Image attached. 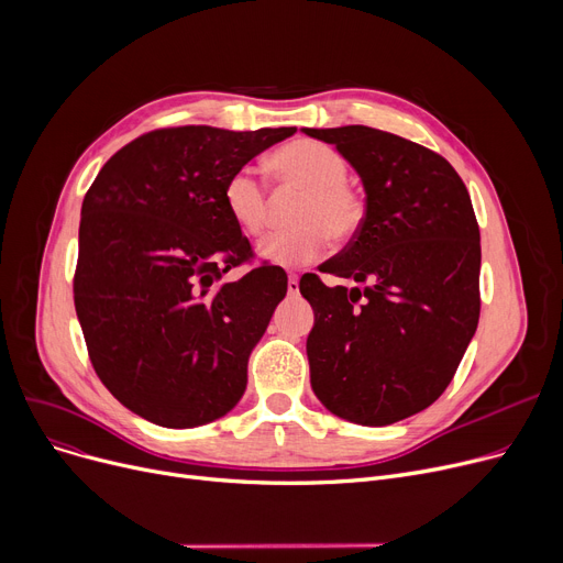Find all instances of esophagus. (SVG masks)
Listing matches in <instances>:
<instances>
[{
	"mask_svg": "<svg viewBox=\"0 0 563 563\" xmlns=\"http://www.w3.org/2000/svg\"><path fill=\"white\" fill-rule=\"evenodd\" d=\"M287 291L289 294H299V278L297 276H289L287 278Z\"/></svg>",
	"mask_w": 563,
	"mask_h": 563,
	"instance_id": "obj_1",
	"label": "esophagus"
}]
</instances>
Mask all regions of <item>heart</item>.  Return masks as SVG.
<instances>
[{"instance_id": "b5f03b06", "label": "heart", "mask_w": 563, "mask_h": 563, "mask_svg": "<svg viewBox=\"0 0 563 563\" xmlns=\"http://www.w3.org/2000/svg\"><path fill=\"white\" fill-rule=\"evenodd\" d=\"M280 187L303 191L291 212L294 228L260 242L257 257L283 269L314 262L329 244L346 242L363 223V198L346 185L349 164L333 145L294 139L269 157ZM223 207L244 234H260L266 217V189L253 168L234 170L223 185Z\"/></svg>"}]
</instances>
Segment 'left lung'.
Instances as JSON below:
<instances>
[{
    "label": "left lung",
    "instance_id": "8db88e82",
    "mask_svg": "<svg viewBox=\"0 0 563 563\" xmlns=\"http://www.w3.org/2000/svg\"><path fill=\"white\" fill-rule=\"evenodd\" d=\"M303 134L335 145L358 173L365 219L353 242L321 264L358 287L299 289L314 310L310 383L333 416L386 427L431 406L479 323V225L448 159L365 125Z\"/></svg>",
    "mask_w": 563,
    "mask_h": 563
}]
</instances>
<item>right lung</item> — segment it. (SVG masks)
<instances>
[{
	"label": "right lung",
	"instance_id": "add662e5",
	"mask_svg": "<svg viewBox=\"0 0 563 563\" xmlns=\"http://www.w3.org/2000/svg\"><path fill=\"white\" fill-rule=\"evenodd\" d=\"M294 132L157 130L118 151L88 189L75 310L100 380L143 420L200 427L242 399L287 276L262 264L221 283L251 253L223 185Z\"/></svg>",
	"mask_w": 563,
	"mask_h": 563
}]
</instances>
